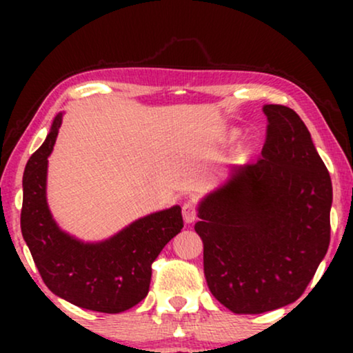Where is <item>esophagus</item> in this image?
<instances>
[{
	"mask_svg": "<svg viewBox=\"0 0 353 353\" xmlns=\"http://www.w3.org/2000/svg\"><path fill=\"white\" fill-rule=\"evenodd\" d=\"M181 212H183V219H185L186 223H192V221H194L196 216H197L196 202H192V201L185 202V204H183V207H181Z\"/></svg>",
	"mask_w": 353,
	"mask_h": 353,
	"instance_id": "esophagus-1",
	"label": "esophagus"
}]
</instances>
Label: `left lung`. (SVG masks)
Listing matches in <instances>:
<instances>
[{
	"label": "left lung",
	"mask_w": 353,
	"mask_h": 353,
	"mask_svg": "<svg viewBox=\"0 0 353 353\" xmlns=\"http://www.w3.org/2000/svg\"><path fill=\"white\" fill-rule=\"evenodd\" d=\"M267 138L257 162L199 205L207 286L234 313H263L296 302L331 238L332 185L305 123L267 104Z\"/></svg>",
	"instance_id": "left-lung-1"
}]
</instances>
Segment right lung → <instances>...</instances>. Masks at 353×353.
Listing matches in <instances>:
<instances>
[{
  "label": "right lung",
  "instance_id": "1",
  "mask_svg": "<svg viewBox=\"0 0 353 353\" xmlns=\"http://www.w3.org/2000/svg\"><path fill=\"white\" fill-rule=\"evenodd\" d=\"M61 115L23 172L22 236L41 279L56 296L86 310L120 313L148 296L152 262L183 228L181 209L156 212L98 244L65 234L46 204L48 156L54 146Z\"/></svg>",
  "mask_w": 353,
  "mask_h": 353
}]
</instances>
